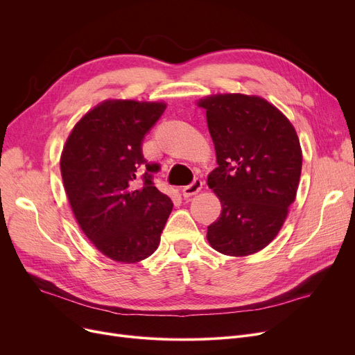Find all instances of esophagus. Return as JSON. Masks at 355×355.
<instances>
[{
  "label": "esophagus",
  "instance_id": "obj_1",
  "mask_svg": "<svg viewBox=\"0 0 355 355\" xmlns=\"http://www.w3.org/2000/svg\"><path fill=\"white\" fill-rule=\"evenodd\" d=\"M201 189H202V181L201 180H194L190 185L184 187L181 191H182L184 197H191V196H196L197 193H200Z\"/></svg>",
  "mask_w": 355,
  "mask_h": 355
}]
</instances>
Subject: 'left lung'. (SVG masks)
<instances>
[{"label":"left lung","instance_id":"8db88e82","mask_svg":"<svg viewBox=\"0 0 355 355\" xmlns=\"http://www.w3.org/2000/svg\"><path fill=\"white\" fill-rule=\"evenodd\" d=\"M197 105L206 109L217 168L207 184L221 202L207 227L210 246L243 257L277 236L296 198L302 149L291 121L266 99L217 93Z\"/></svg>","mask_w":355,"mask_h":355}]
</instances>
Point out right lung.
<instances>
[{
	"mask_svg": "<svg viewBox=\"0 0 355 355\" xmlns=\"http://www.w3.org/2000/svg\"><path fill=\"white\" fill-rule=\"evenodd\" d=\"M165 102L106 99L74 125L60 157L64 191L79 227L102 254L121 263L151 256L174 204L153 182L142 139Z\"/></svg>",
	"mask_w": 355,
	"mask_h": 355,
	"instance_id": "add662e5",
	"label": "right lung"
}]
</instances>
